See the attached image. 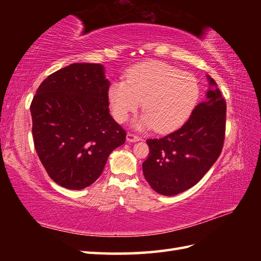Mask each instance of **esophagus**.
Wrapping results in <instances>:
<instances>
[{"instance_id":"34e87169","label":"esophagus","mask_w":261,"mask_h":261,"mask_svg":"<svg viewBox=\"0 0 261 261\" xmlns=\"http://www.w3.org/2000/svg\"><path fill=\"white\" fill-rule=\"evenodd\" d=\"M126 140L129 141V142H137V141L141 140V138L136 136V135H134V134H127V135H126Z\"/></svg>"}]
</instances>
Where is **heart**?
<instances>
[{"label": "heart", "mask_w": 261, "mask_h": 261, "mask_svg": "<svg viewBox=\"0 0 261 261\" xmlns=\"http://www.w3.org/2000/svg\"><path fill=\"white\" fill-rule=\"evenodd\" d=\"M199 95L196 79L167 64L151 62L136 66L125 82L112 83L108 92L111 112L124 122L140 108L145 111L134 126L168 132L179 127L190 116Z\"/></svg>", "instance_id": "b5f03b06"}]
</instances>
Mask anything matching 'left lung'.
<instances>
[{
	"mask_svg": "<svg viewBox=\"0 0 261 261\" xmlns=\"http://www.w3.org/2000/svg\"><path fill=\"white\" fill-rule=\"evenodd\" d=\"M206 98L193 110L180 129L148 139L143 175L153 191L166 196L187 191L203 178L222 151L226 104L213 79Z\"/></svg>",
	"mask_w": 261,
	"mask_h": 261,
	"instance_id": "obj_1",
	"label": "left lung"
}]
</instances>
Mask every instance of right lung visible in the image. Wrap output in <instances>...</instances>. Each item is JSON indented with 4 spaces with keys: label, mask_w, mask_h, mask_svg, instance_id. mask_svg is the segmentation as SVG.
I'll return each instance as SVG.
<instances>
[{
    "label": "right lung",
    "mask_w": 261,
    "mask_h": 261,
    "mask_svg": "<svg viewBox=\"0 0 261 261\" xmlns=\"http://www.w3.org/2000/svg\"><path fill=\"white\" fill-rule=\"evenodd\" d=\"M101 64L75 63L49 75L30 105L35 148L49 177L68 190L92 185L126 132L110 114Z\"/></svg>",
    "instance_id": "obj_1"
}]
</instances>
